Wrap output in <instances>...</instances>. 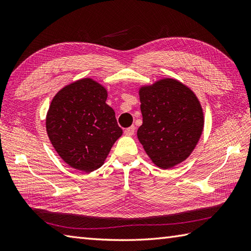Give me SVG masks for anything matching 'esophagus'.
Segmentation results:
<instances>
[{"mask_svg": "<svg viewBox=\"0 0 251 251\" xmlns=\"http://www.w3.org/2000/svg\"><path fill=\"white\" fill-rule=\"evenodd\" d=\"M135 130H136V127L135 126H130V127H128V128H126L124 130V132H125L126 136H132V135L135 134Z\"/></svg>", "mask_w": 251, "mask_h": 251, "instance_id": "1", "label": "esophagus"}]
</instances>
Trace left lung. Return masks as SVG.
<instances>
[{
    "label": "left lung",
    "mask_w": 251,
    "mask_h": 251,
    "mask_svg": "<svg viewBox=\"0 0 251 251\" xmlns=\"http://www.w3.org/2000/svg\"><path fill=\"white\" fill-rule=\"evenodd\" d=\"M142 125L138 139L156 166L172 168L189 157L204 128L194 93L176 79L164 78L139 90Z\"/></svg>",
    "instance_id": "1"
}]
</instances>
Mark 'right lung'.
I'll return each mask as SVG.
<instances>
[{"mask_svg": "<svg viewBox=\"0 0 251 251\" xmlns=\"http://www.w3.org/2000/svg\"><path fill=\"white\" fill-rule=\"evenodd\" d=\"M106 97L104 87L83 78L58 92L47 112L46 130L52 147L68 165L85 173L103 164L123 134Z\"/></svg>", "mask_w": 251, "mask_h": 251, "instance_id": "right-lung-1", "label": "right lung"}]
</instances>
